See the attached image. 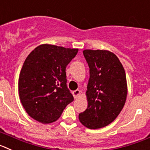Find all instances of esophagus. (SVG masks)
<instances>
[{
    "instance_id": "esophagus-1",
    "label": "esophagus",
    "mask_w": 150,
    "mask_h": 150,
    "mask_svg": "<svg viewBox=\"0 0 150 150\" xmlns=\"http://www.w3.org/2000/svg\"><path fill=\"white\" fill-rule=\"evenodd\" d=\"M80 93H81V91H79V90H75V91H72V94H73L75 98H78V97L80 95Z\"/></svg>"
}]
</instances>
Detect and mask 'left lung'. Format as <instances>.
Returning <instances> with one entry per match:
<instances>
[{"label": "left lung", "mask_w": 150, "mask_h": 150, "mask_svg": "<svg viewBox=\"0 0 150 150\" xmlns=\"http://www.w3.org/2000/svg\"><path fill=\"white\" fill-rule=\"evenodd\" d=\"M83 54L90 69L88 105L79 118L88 128L97 129L112 122L123 109L127 92L125 71L112 52L85 50Z\"/></svg>", "instance_id": "8db88e82"}]
</instances>
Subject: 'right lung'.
I'll use <instances>...</instances> for the list:
<instances>
[{"instance_id": "1", "label": "right lung", "mask_w": 150, "mask_h": 150, "mask_svg": "<svg viewBox=\"0 0 150 150\" xmlns=\"http://www.w3.org/2000/svg\"><path fill=\"white\" fill-rule=\"evenodd\" d=\"M78 51L42 44L27 57L19 75V93L23 107L35 120L55 122L74 100L66 84V68Z\"/></svg>"}]
</instances>
